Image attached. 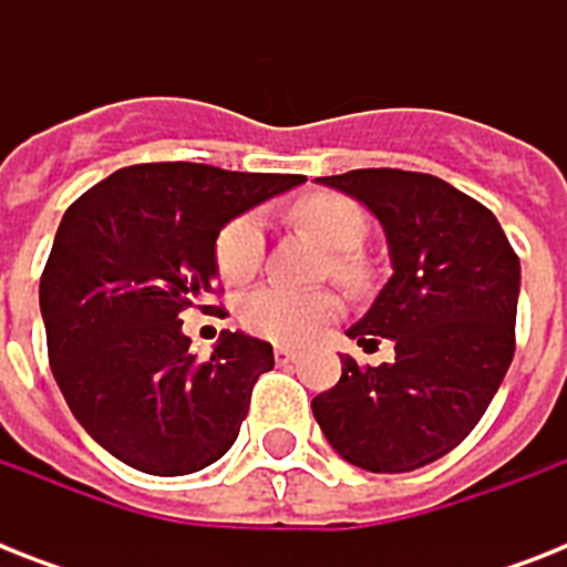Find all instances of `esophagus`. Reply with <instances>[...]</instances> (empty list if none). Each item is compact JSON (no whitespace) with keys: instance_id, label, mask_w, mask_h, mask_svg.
<instances>
[{"instance_id":"34e87169","label":"esophagus","mask_w":567,"mask_h":567,"mask_svg":"<svg viewBox=\"0 0 567 567\" xmlns=\"http://www.w3.org/2000/svg\"><path fill=\"white\" fill-rule=\"evenodd\" d=\"M274 359H276V364H291V362H297V350H288V347H276L274 350Z\"/></svg>"}]
</instances>
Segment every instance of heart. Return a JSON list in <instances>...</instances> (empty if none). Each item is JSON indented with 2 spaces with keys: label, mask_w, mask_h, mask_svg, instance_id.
Listing matches in <instances>:
<instances>
[{
  "label": "heart",
  "mask_w": 567,
  "mask_h": 567,
  "mask_svg": "<svg viewBox=\"0 0 567 567\" xmlns=\"http://www.w3.org/2000/svg\"><path fill=\"white\" fill-rule=\"evenodd\" d=\"M293 220L332 247L329 270L347 285H359L364 267L353 249L368 235V214L355 199L341 194H315L293 205ZM217 270L226 282H247L265 258V229L256 214H240L220 231ZM341 300L332 291H291L282 285H261L240 300V323L276 344H302L323 323L338 318Z\"/></svg>",
  "instance_id": "heart-1"
}]
</instances>
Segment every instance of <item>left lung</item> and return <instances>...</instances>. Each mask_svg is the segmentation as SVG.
<instances>
[{"mask_svg": "<svg viewBox=\"0 0 567 567\" xmlns=\"http://www.w3.org/2000/svg\"><path fill=\"white\" fill-rule=\"evenodd\" d=\"M379 220L391 279L347 336L394 341V362L341 355L311 412L338 456L373 474L441 458L474 430L515 355L520 261L501 223L439 176L379 167L323 176Z\"/></svg>", "mask_w": 567, "mask_h": 567, "instance_id": "1", "label": "left lung"}]
</instances>
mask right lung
<instances>
[{
    "label": "right lung",
    "mask_w": 567,
    "mask_h": 567,
    "mask_svg": "<svg viewBox=\"0 0 567 567\" xmlns=\"http://www.w3.org/2000/svg\"><path fill=\"white\" fill-rule=\"evenodd\" d=\"M302 182L135 164L66 208L40 276L49 364L75 421L111 456L144 474L185 476L235 444L274 347L220 332L214 353L196 359L182 311L214 293L223 226Z\"/></svg>",
    "instance_id": "right-lung-1"
}]
</instances>
